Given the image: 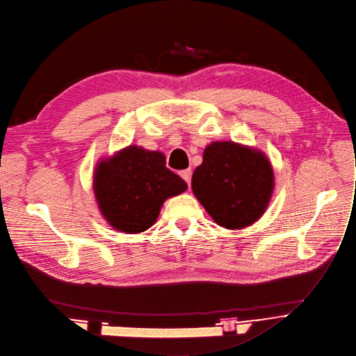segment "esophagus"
<instances>
[{"label":"esophagus","mask_w":356,"mask_h":356,"mask_svg":"<svg viewBox=\"0 0 356 356\" xmlns=\"http://www.w3.org/2000/svg\"><path fill=\"white\" fill-rule=\"evenodd\" d=\"M179 175L182 177V179L190 185V182H191V170H184V171H181L179 172Z\"/></svg>","instance_id":"34e87169"}]
</instances>
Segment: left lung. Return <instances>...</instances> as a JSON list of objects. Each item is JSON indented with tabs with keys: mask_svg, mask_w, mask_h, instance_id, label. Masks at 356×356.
I'll list each match as a JSON object with an SVG mask.
<instances>
[{
	"mask_svg": "<svg viewBox=\"0 0 356 356\" xmlns=\"http://www.w3.org/2000/svg\"><path fill=\"white\" fill-rule=\"evenodd\" d=\"M193 193L213 220L237 229L256 222L268 205L275 175L266 155L234 142H213L193 174Z\"/></svg>",
	"mask_w": 356,
	"mask_h": 356,
	"instance_id": "obj_1",
	"label": "left lung"
}]
</instances>
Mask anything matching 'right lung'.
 I'll use <instances>...</instances> for the list:
<instances>
[{"label":"right lung","mask_w":356,"mask_h":356,"mask_svg":"<svg viewBox=\"0 0 356 356\" xmlns=\"http://www.w3.org/2000/svg\"><path fill=\"white\" fill-rule=\"evenodd\" d=\"M186 188L179 175L166 168L163 154L135 145L103 159L93 177L100 213L115 229L128 234L148 229L163 201Z\"/></svg>","instance_id":"obj_1"}]
</instances>
